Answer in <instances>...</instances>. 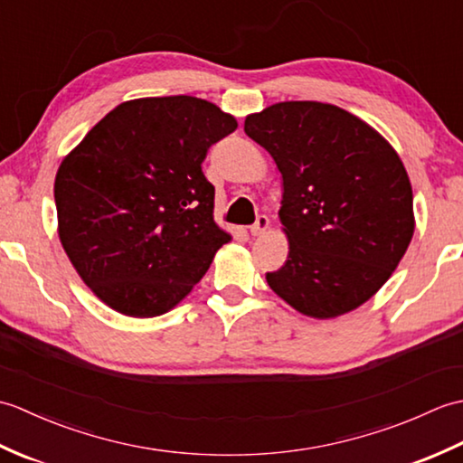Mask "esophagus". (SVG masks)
Returning <instances> with one entry per match:
<instances>
[{
    "instance_id": "1",
    "label": "esophagus",
    "mask_w": 463,
    "mask_h": 463,
    "mask_svg": "<svg viewBox=\"0 0 463 463\" xmlns=\"http://www.w3.org/2000/svg\"><path fill=\"white\" fill-rule=\"evenodd\" d=\"M269 226H270L269 216L260 214L259 219H257V222H254V224L250 226V234H252V237H262V234L269 231Z\"/></svg>"
}]
</instances>
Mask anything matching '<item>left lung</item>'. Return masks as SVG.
Returning a JSON list of instances; mask_svg holds the SVG:
<instances>
[{"label":"left lung","instance_id":"8db88e82","mask_svg":"<svg viewBox=\"0 0 463 463\" xmlns=\"http://www.w3.org/2000/svg\"><path fill=\"white\" fill-rule=\"evenodd\" d=\"M244 133L282 175V269L274 294L317 320L370 300L414 237V194L396 149L372 125L336 105L282 101L244 119Z\"/></svg>","mask_w":463,"mask_h":463}]
</instances>
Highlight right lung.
<instances>
[{
	"instance_id": "right-lung-1",
	"label": "right lung",
	"mask_w": 463,
	"mask_h": 463,
	"mask_svg": "<svg viewBox=\"0 0 463 463\" xmlns=\"http://www.w3.org/2000/svg\"><path fill=\"white\" fill-rule=\"evenodd\" d=\"M239 123L191 95L117 105L55 175L57 234L97 298L153 318L189 297L231 232L201 163Z\"/></svg>"
}]
</instances>
